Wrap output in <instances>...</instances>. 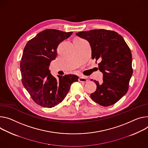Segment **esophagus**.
<instances>
[{
	"instance_id": "34e87169",
	"label": "esophagus",
	"mask_w": 148,
	"mask_h": 148,
	"mask_svg": "<svg viewBox=\"0 0 148 148\" xmlns=\"http://www.w3.org/2000/svg\"><path fill=\"white\" fill-rule=\"evenodd\" d=\"M79 82H82V83H87L88 82V79H87V78L85 76H81L79 77Z\"/></svg>"
}]
</instances>
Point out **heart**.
I'll return each instance as SVG.
<instances>
[{
	"instance_id": "heart-1",
	"label": "heart",
	"mask_w": 148,
	"mask_h": 148,
	"mask_svg": "<svg viewBox=\"0 0 148 148\" xmlns=\"http://www.w3.org/2000/svg\"><path fill=\"white\" fill-rule=\"evenodd\" d=\"M77 39H79V38H77Z\"/></svg>"
}]
</instances>
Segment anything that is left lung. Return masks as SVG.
<instances>
[{"mask_svg": "<svg viewBox=\"0 0 148 148\" xmlns=\"http://www.w3.org/2000/svg\"><path fill=\"white\" fill-rule=\"evenodd\" d=\"M76 35L88 41L92 59L100 61L98 65L103 73V82L94 81L97 89L91 94V98L104 107L115 104L127 92L133 74L129 47L123 37L113 31L93 29Z\"/></svg>", "mask_w": 148, "mask_h": 148, "instance_id": "1", "label": "left lung"}]
</instances>
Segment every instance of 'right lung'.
<instances>
[{"label":"right lung","mask_w":148,"mask_h":148,"mask_svg":"<svg viewBox=\"0 0 148 148\" xmlns=\"http://www.w3.org/2000/svg\"><path fill=\"white\" fill-rule=\"evenodd\" d=\"M72 32L48 29L38 34L26 44L20 64L23 86L37 104L51 108L61 103L78 77L73 74L58 75L49 70L51 62L57 56L58 45Z\"/></svg>","instance_id":"right-lung-1"}]
</instances>
